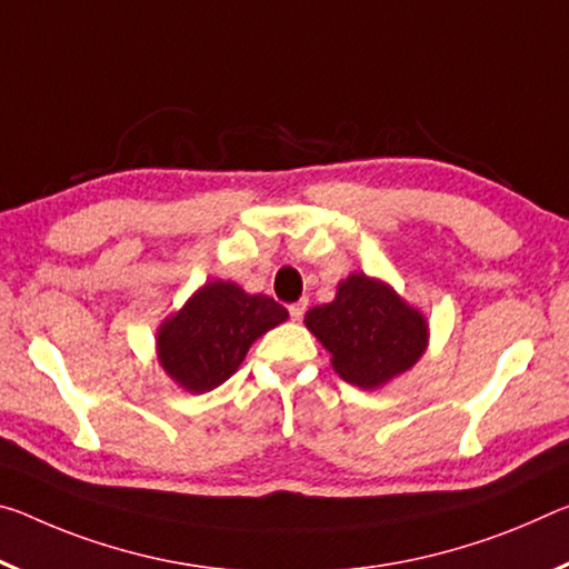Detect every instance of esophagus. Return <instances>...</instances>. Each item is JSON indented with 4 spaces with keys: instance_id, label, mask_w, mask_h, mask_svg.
Masks as SVG:
<instances>
[{
    "instance_id": "34e87169",
    "label": "esophagus",
    "mask_w": 569,
    "mask_h": 569,
    "mask_svg": "<svg viewBox=\"0 0 569 569\" xmlns=\"http://www.w3.org/2000/svg\"><path fill=\"white\" fill-rule=\"evenodd\" d=\"M303 311H306V301H296L288 306V313H291L293 321H299L303 317Z\"/></svg>"
}]
</instances>
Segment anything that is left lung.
<instances>
[{"mask_svg":"<svg viewBox=\"0 0 569 569\" xmlns=\"http://www.w3.org/2000/svg\"><path fill=\"white\" fill-rule=\"evenodd\" d=\"M306 327L331 351V365L341 380L365 390L410 369L428 345L420 311L365 273L349 276L337 299L306 313Z\"/></svg>","mask_w":569,"mask_h":569,"instance_id":"8db88e82","label":"left lung"}]
</instances>
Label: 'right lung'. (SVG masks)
Masks as SVG:
<instances>
[{
	"mask_svg": "<svg viewBox=\"0 0 569 569\" xmlns=\"http://www.w3.org/2000/svg\"><path fill=\"white\" fill-rule=\"evenodd\" d=\"M288 319L268 296L236 283H207L159 329V362L189 392H207L236 372L260 333Z\"/></svg>",
	"mask_w": 569,
	"mask_h": 569,
	"instance_id": "add662e5",
	"label": "right lung"
}]
</instances>
